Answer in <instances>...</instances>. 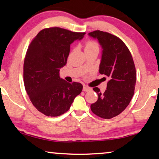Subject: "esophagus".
<instances>
[{
  "label": "esophagus",
  "instance_id": "obj_1",
  "mask_svg": "<svg viewBox=\"0 0 159 159\" xmlns=\"http://www.w3.org/2000/svg\"><path fill=\"white\" fill-rule=\"evenodd\" d=\"M83 90L84 91V92H88V91L92 90V88H90V87H88V86H86V85H84V86H83Z\"/></svg>",
  "mask_w": 159,
  "mask_h": 159
}]
</instances>
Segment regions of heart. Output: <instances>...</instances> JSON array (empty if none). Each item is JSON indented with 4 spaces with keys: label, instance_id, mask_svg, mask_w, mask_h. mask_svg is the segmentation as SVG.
I'll return each instance as SVG.
<instances>
[{
    "label": "heart",
    "instance_id": "heart-1",
    "mask_svg": "<svg viewBox=\"0 0 159 159\" xmlns=\"http://www.w3.org/2000/svg\"><path fill=\"white\" fill-rule=\"evenodd\" d=\"M93 48H98V45L96 42L89 41L86 43L85 45V50L93 49Z\"/></svg>",
    "mask_w": 159,
    "mask_h": 159
}]
</instances>
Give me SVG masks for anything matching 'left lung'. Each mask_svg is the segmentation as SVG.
<instances>
[{
    "label": "left lung",
    "instance_id": "obj_1",
    "mask_svg": "<svg viewBox=\"0 0 159 159\" xmlns=\"http://www.w3.org/2000/svg\"><path fill=\"white\" fill-rule=\"evenodd\" d=\"M88 35L98 39L101 45L99 71L109 79L104 93L98 88H93L98 99L91 104L90 109L99 117L109 119L124 111L133 98L136 83L135 66L130 52L119 38L99 30Z\"/></svg>",
    "mask_w": 159,
    "mask_h": 159
}]
</instances>
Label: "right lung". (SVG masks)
<instances>
[{
    "label": "right lung",
    "mask_w": 159,
    "mask_h": 159,
    "mask_svg": "<svg viewBox=\"0 0 159 159\" xmlns=\"http://www.w3.org/2000/svg\"><path fill=\"white\" fill-rule=\"evenodd\" d=\"M85 34L48 28L40 31L29 45L24 63L25 87L33 105L47 116L64 114L81 93V83L66 82L59 72L66 65L70 45Z\"/></svg>",
    "instance_id": "obj_1"
}]
</instances>
